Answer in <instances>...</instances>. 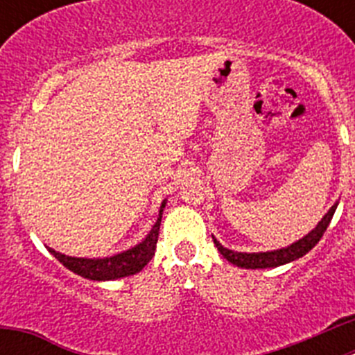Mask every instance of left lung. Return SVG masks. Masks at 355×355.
<instances>
[{"instance_id":"left-lung-1","label":"left lung","mask_w":355,"mask_h":355,"mask_svg":"<svg viewBox=\"0 0 355 355\" xmlns=\"http://www.w3.org/2000/svg\"><path fill=\"white\" fill-rule=\"evenodd\" d=\"M336 208L338 200L331 206V209L325 213L324 218L316 224L315 229H311L306 236L297 240L295 243H291V245L283 247V249L266 250V252H236V250L225 249L220 241H216L215 236H213V241H215L218 252H220L229 263H233V265L240 266V268H252V270H256V268H275V266L286 265V263H291L295 261V259L306 256V254L318 243L320 238L324 236L325 229L331 224L332 215H334Z\"/></svg>"}]
</instances>
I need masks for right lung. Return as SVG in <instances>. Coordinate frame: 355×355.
I'll list each match as a JSON object with an SVG mask.
<instances>
[{
	"label": "right lung",
	"instance_id": "right-lung-1",
	"mask_svg": "<svg viewBox=\"0 0 355 355\" xmlns=\"http://www.w3.org/2000/svg\"><path fill=\"white\" fill-rule=\"evenodd\" d=\"M165 205H167V200H163L162 206H159L158 220L150 227L147 236L140 241L139 245L131 247V249L124 250V252L114 254L110 258H74V256H65L62 252H56L51 247H48V250L65 268L81 275V277L90 279V281H114V279L139 274L155 256L159 224H162V215Z\"/></svg>",
	"mask_w": 355,
	"mask_h": 355
}]
</instances>
